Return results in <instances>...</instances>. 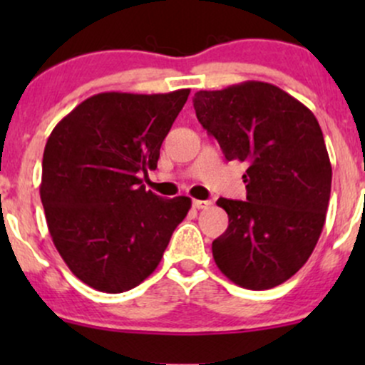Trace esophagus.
<instances>
[{"label": "esophagus", "mask_w": 365, "mask_h": 365, "mask_svg": "<svg viewBox=\"0 0 365 365\" xmlns=\"http://www.w3.org/2000/svg\"><path fill=\"white\" fill-rule=\"evenodd\" d=\"M192 206H194V209H207L211 206V202H209V200H194Z\"/></svg>", "instance_id": "34e87169"}]
</instances>
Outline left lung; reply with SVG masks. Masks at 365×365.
<instances>
[{
  "instance_id": "8db88e82",
  "label": "left lung",
  "mask_w": 365,
  "mask_h": 365,
  "mask_svg": "<svg viewBox=\"0 0 365 365\" xmlns=\"http://www.w3.org/2000/svg\"><path fill=\"white\" fill-rule=\"evenodd\" d=\"M194 108L225 158L249 166L247 200L216 202L228 212L212 242L216 266L238 287H278L307 262L326 221L333 173L319 123L288 92L257 81L195 92Z\"/></svg>"
}]
</instances>
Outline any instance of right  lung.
I'll use <instances>...</instances> for the list:
<instances>
[{
	"label": "right lung",
	"mask_w": 365,
	"mask_h": 365,
	"mask_svg": "<svg viewBox=\"0 0 365 365\" xmlns=\"http://www.w3.org/2000/svg\"><path fill=\"white\" fill-rule=\"evenodd\" d=\"M188 94L101 92L46 142L39 192L49 235L70 271L96 290L121 293L144 282L192 206L185 195L163 199L140 185Z\"/></svg>",
	"instance_id": "1"
}]
</instances>
